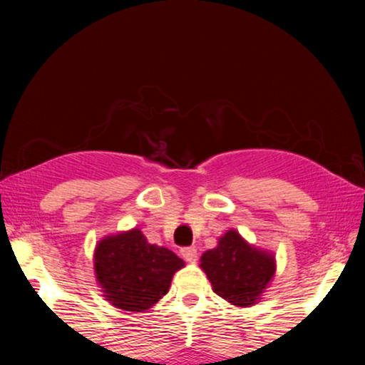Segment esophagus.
<instances>
[{
  "instance_id": "esophagus-1",
  "label": "esophagus",
  "mask_w": 365,
  "mask_h": 365,
  "mask_svg": "<svg viewBox=\"0 0 365 365\" xmlns=\"http://www.w3.org/2000/svg\"><path fill=\"white\" fill-rule=\"evenodd\" d=\"M181 256L186 259L187 262H196L197 261V251L194 247H182Z\"/></svg>"
}]
</instances>
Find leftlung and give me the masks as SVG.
I'll list each match as a JSON object with an SVG mask.
<instances>
[{"instance_id":"1","label":"left lung","mask_w":365,"mask_h":365,"mask_svg":"<svg viewBox=\"0 0 365 365\" xmlns=\"http://www.w3.org/2000/svg\"><path fill=\"white\" fill-rule=\"evenodd\" d=\"M212 291L232 306L249 307L262 296L276 272V259L271 252L251 246L237 231H227L217 246L201 257Z\"/></svg>"}]
</instances>
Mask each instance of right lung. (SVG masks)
<instances>
[{
	"mask_svg": "<svg viewBox=\"0 0 365 365\" xmlns=\"http://www.w3.org/2000/svg\"><path fill=\"white\" fill-rule=\"evenodd\" d=\"M184 266L173 251L149 244L139 229L108 236L94 251V271L104 297L129 312H143L166 296Z\"/></svg>",
	"mask_w": 365,
	"mask_h": 365,
	"instance_id": "1",
	"label": "right lung"
}]
</instances>
